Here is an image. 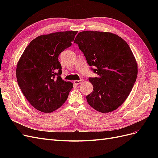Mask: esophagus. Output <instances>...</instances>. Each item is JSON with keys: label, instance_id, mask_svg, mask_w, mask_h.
Here are the masks:
<instances>
[{"label": "esophagus", "instance_id": "1", "mask_svg": "<svg viewBox=\"0 0 158 158\" xmlns=\"http://www.w3.org/2000/svg\"><path fill=\"white\" fill-rule=\"evenodd\" d=\"M83 81H84L83 79H80V80H74V81H73V82H74V84H76V85H78V84H80L82 83V82H83Z\"/></svg>", "mask_w": 158, "mask_h": 158}]
</instances>
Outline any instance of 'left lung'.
<instances>
[{
	"label": "left lung",
	"mask_w": 158,
	"mask_h": 158,
	"mask_svg": "<svg viewBox=\"0 0 158 158\" xmlns=\"http://www.w3.org/2000/svg\"><path fill=\"white\" fill-rule=\"evenodd\" d=\"M74 43L98 75L89 78L94 91L86 96L88 104L103 113L116 110L128 97L138 74L130 47L114 33L97 31L78 33Z\"/></svg>",
	"instance_id": "obj_1"
}]
</instances>
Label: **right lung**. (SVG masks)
<instances>
[{
	"instance_id": "right-lung-1",
	"label": "right lung",
	"mask_w": 158,
	"mask_h": 158,
	"mask_svg": "<svg viewBox=\"0 0 158 158\" xmlns=\"http://www.w3.org/2000/svg\"><path fill=\"white\" fill-rule=\"evenodd\" d=\"M78 31L41 35L33 40L19 59L16 78L23 94L31 106L49 113L60 107L73 84L60 77L59 55L72 45Z\"/></svg>"
}]
</instances>
